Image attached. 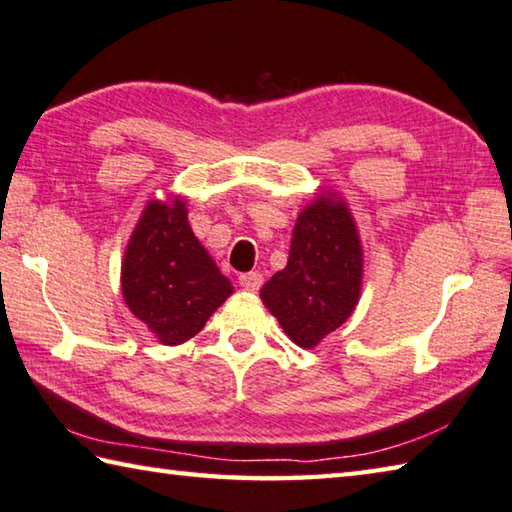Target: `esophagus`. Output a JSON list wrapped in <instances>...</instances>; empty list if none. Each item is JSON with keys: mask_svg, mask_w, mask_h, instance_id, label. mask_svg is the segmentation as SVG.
<instances>
[{"mask_svg": "<svg viewBox=\"0 0 512 512\" xmlns=\"http://www.w3.org/2000/svg\"><path fill=\"white\" fill-rule=\"evenodd\" d=\"M238 283H240V287H245L247 292H258L260 285H263V274H258V272L240 274L238 276Z\"/></svg>", "mask_w": 512, "mask_h": 512, "instance_id": "obj_1", "label": "esophagus"}]
</instances>
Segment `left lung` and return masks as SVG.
I'll use <instances>...</instances> for the list:
<instances>
[{
	"instance_id": "left-lung-1",
	"label": "left lung",
	"mask_w": 512,
	"mask_h": 512,
	"mask_svg": "<svg viewBox=\"0 0 512 512\" xmlns=\"http://www.w3.org/2000/svg\"><path fill=\"white\" fill-rule=\"evenodd\" d=\"M363 249L345 202L318 196L298 216L287 267L260 298L296 345L314 347L341 327L359 303Z\"/></svg>"
}]
</instances>
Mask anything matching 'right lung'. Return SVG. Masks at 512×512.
<instances>
[{"label": "right lung", "instance_id": "1", "mask_svg": "<svg viewBox=\"0 0 512 512\" xmlns=\"http://www.w3.org/2000/svg\"><path fill=\"white\" fill-rule=\"evenodd\" d=\"M234 292L189 227L185 200H151L122 260V296L160 343L180 345Z\"/></svg>", "mask_w": 512, "mask_h": 512}]
</instances>
